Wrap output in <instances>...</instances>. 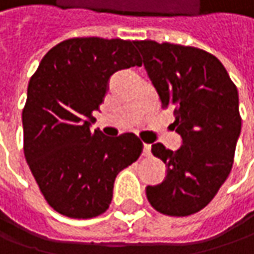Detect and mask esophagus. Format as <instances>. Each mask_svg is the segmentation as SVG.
<instances>
[{
	"label": "esophagus",
	"mask_w": 254,
	"mask_h": 254,
	"mask_svg": "<svg viewBox=\"0 0 254 254\" xmlns=\"http://www.w3.org/2000/svg\"><path fill=\"white\" fill-rule=\"evenodd\" d=\"M150 154H151V145H148V144H144V148H142V155L148 157Z\"/></svg>",
	"instance_id": "esophagus-1"
}]
</instances>
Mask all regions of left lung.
Returning a JSON list of instances; mask_svg holds the SVG:
<instances>
[{
    "label": "left lung",
    "mask_w": 254,
    "mask_h": 254,
    "mask_svg": "<svg viewBox=\"0 0 254 254\" xmlns=\"http://www.w3.org/2000/svg\"><path fill=\"white\" fill-rule=\"evenodd\" d=\"M135 46L161 107L173 112L172 125L183 142L177 151L152 145L167 176L147 186V199L164 215L188 217L214 199L231 172L242 130L237 87L218 58L202 49L154 40Z\"/></svg>",
    "instance_id": "obj_1"
}]
</instances>
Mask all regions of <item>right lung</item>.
I'll list each match as a JSON object with an SVG mask.
<instances>
[{"instance_id": "obj_1", "label": "right lung", "mask_w": 254, "mask_h": 254, "mask_svg": "<svg viewBox=\"0 0 254 254\" xmlns=\"http://www.w3.org/2000/svg\"><path fill=\"white\" fill-rule=\"evenodd\" d=\"M133 45L102 37L64 40L43 57L29 81L24 157L46 202L65 217L87 219L106 212L118 173L142 152L132 132L109 138L90 129L110 77L141 66Z\"/></svg>"}]
</instances>
